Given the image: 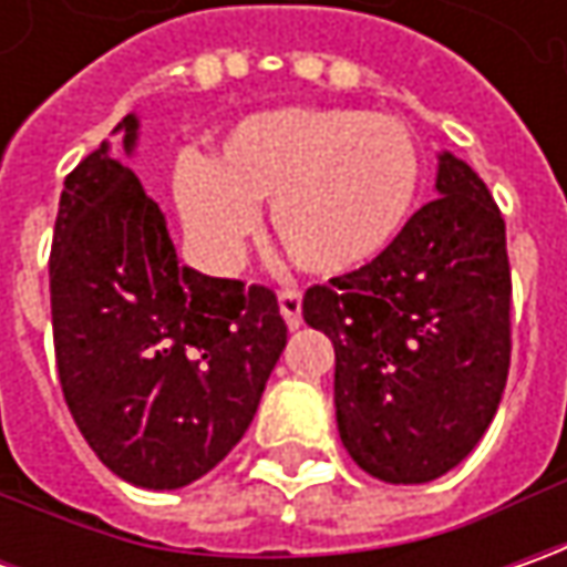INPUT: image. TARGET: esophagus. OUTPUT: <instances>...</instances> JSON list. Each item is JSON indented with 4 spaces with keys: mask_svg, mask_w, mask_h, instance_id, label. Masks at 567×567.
Here are the masks:
<instances>
[{
    "mask_svg": "<svg viewBox=\"0 0 567 567\" xmlns=\"http://www.w3.org/2000/svg\"><path fill=\"white\" fill-rule=\"evenodd\" d=\"M277 302H280V316L287 321V328L293 331L302 324V293L299 290H280L277 293Z\"/></svg>",
    "mask_w": 567,
    "mask_h": 567,
    "instance_id": "obj_1",
    "label": "esophagus"
}]
</instances>
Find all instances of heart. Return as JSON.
Instances as JSON below:
<instances>
[{
	"label": "heart",
	"mask_w": 567,
	"mask_h": 567,
	"mask_svg": "<svg viewBox=\"0 0 567 567\" xmlns=\"http://www.w3.org/2000/svg\"><path fill=\"white\" fill-rule=\"evenodd\" d=\"M423 164L394 116L347 106H274L233 122L210 157L183 154L173 202L210 268H233L271 202V233L302 271L343 277L401 239Z\"/></svg>",
	"instance_id": "1"
}]
</instances>
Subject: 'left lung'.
<instances>
[{"mask_svg":"<svg viewBox=\"0 0 567 567\" xmlns=\"http://www.w3.org/2000/svg\"><path fill=\"white\" fill-rule=\"evenodd\" d=\"M435 192L379 261L302 299L306 324L334 343L340 442L369 476L403 486L439 480L476 447L512 362L505 220L447 151Z\"/></svg>","mask_w":567,"mask_h":567,"instance_id":"left-lung-1","label":"left lung"}]
</instances>
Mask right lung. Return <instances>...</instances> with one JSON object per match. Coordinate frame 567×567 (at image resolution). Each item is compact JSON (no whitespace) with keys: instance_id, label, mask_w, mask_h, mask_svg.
Segmentation results:
<instances>
[{"instance_id":"obj_1","label":"right lung","mask_w":567,"mask_h":567,"mask_svg":"<svg viewBox=\"0 0 567 567\" xmlns=\"http://www.w3.org/2000/svg\"><path fill=\"white\" fill-rule=\"evenodd\" d=\"M125 157L138 120L125 116ZM103 142L65 176L50 255L55 365L120 480L183 489L246 435L287 324L268 287L186 268L164 210Z\"/></svg>"}]
</instances>
